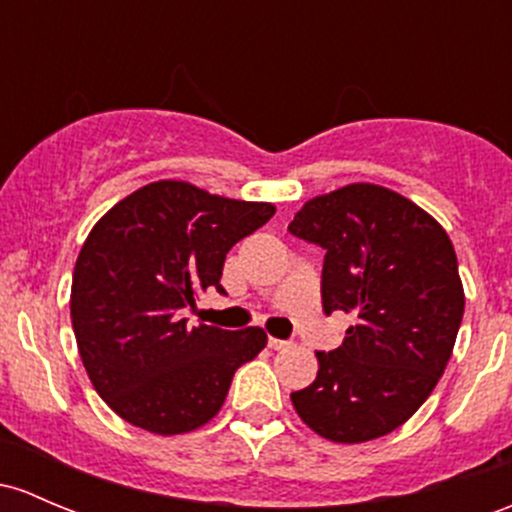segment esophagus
<instances>
[{
  "mask_svg": "<svg viewBox=\"0 0 512 512\" xmlns=\"http://www.w3.org/2000/svg\"><path fill=\"white\" fill-rule=\"evenodd\" d=\"M270 348H274V351H287V348H292V341H282V338H270Z\"/></svg>",
  "mask_w": 512,
  "mask_h": 512,
  "instance_id": "esophagus-1",
  "label": "esophagus"
}]
</instances>
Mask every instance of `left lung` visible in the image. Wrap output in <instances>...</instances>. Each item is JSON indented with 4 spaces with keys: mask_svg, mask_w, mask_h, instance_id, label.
<instances>
[{
    "mask_svg": "<svg viewBox=\"0 0 512 512\" xmlns=\"http://www.w3.org/2000/svg\"><path fill=\"white\" fill-rule=\"evenodd\" d=\"M289 233L324 247V311L353 326L292 405L338 444H360L405 424L444 375L464 319L454 245L410 198L375 184L316 196Z\"/></svg>",
    "mask_w": 512,
    "mask_h": 512,
    "instance_id": "obj_1",
    "label": "left lung"
}]
</instances>
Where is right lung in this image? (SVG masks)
Segmentation results:
<instances>
[{
    "mask_svg": "<svg viewBox=\"0 0 512 512\" xmlns=\"http://www.w3.org/2000/svg\"><path fill=\"white\" fill-rule=\"evenodd\" d=\"M272 215V203L154 181L90 230L73 272V331L90 383L125 422L164 437L203 427L235 370L267 346L262 328L188 326L184 309L211 287L225 294V255Z\"/></svg>",
    "mask_w": 512,
    "mask_h": 512,
    "instance_id": "1",
    "label": "right lung"
}]
</instances>
